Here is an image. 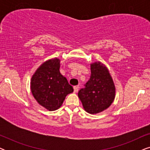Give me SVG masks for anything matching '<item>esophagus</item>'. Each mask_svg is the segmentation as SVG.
<instances>
[{"instance_id": "1", "label": "esophagus", "mask_w": 150, "mask_h": 150, "mask_svg": "<svg viewBox=\"0 0 150 150\" xmlns=\"http://www.w3.org/2000/svg\"><path fill=\"white\" fill-rule=\"evenodd\" d=\"M79 85H77V86H74V91L75 92V93H76V92H78V91H79Z\"/></svg>"}]
</instances>
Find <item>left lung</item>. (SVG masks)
<instances>
[{"instance_id": "left-lung-1", "label": "left lung", "mask_w": 150, "mask_h": 150, "mask_svg": "<svg viewBox=\"0 0 150 150\" xmlns=\"http://www.w3.org/2000/svg\"><path fill=\"white\" fill-rule=\"evenodd\" d=\"M85 87L78 93L85 111L90 114L102 112L115 97V87L109 71L100 61L91 64V76Z\"/></svg>"}]
</instances>
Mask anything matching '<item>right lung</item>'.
Masks as SVG:
<instances>
[{
  "label": "right lung",
  "mask_w": 150,
  "mask_h": 150,
  "mask_svg": "<svg viewBox=\"0 0 150 150\" xmlns=\"http://www.w3.org/2000/svg\"><path fill=\"white\" fill-rule=\"evenodd\" d=\"M59 68L60 60L51 59L42 63L30 79V90L35 99L50 111L60 108L67 94L74 91Z\"/></svg>",
  "instance_id": "add662e5"
}]
</instances>
